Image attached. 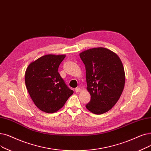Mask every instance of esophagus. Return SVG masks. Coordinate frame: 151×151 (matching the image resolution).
I'll list each match as a JSON object with an SVG mask.
<instances>
[{"instance_id":"1","label":"esophagus","mask_w":151,"mask_h":151,"mask_svg":"<svg viewBox=\"0 0 151 151\" xmlns=\"http://www.w3.org/2000/svg\"><path fill=\"white\" fill-rule=\"evenodd\" d=\"M81 91V89L79 88H75V92L76 93H79V92Z\"/></svg>"}]
</instances>
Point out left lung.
<instances>
[{
  "mask_svg": "<svg viewBox=\"0 0 151 151\" xmlns=\"http://www.w3.org/2000/svg\"><path fill=\"white\" fill-rule=\"evenodd\" d=\"M86 68L87 90L91 101L86 109L94 114L108 112L120 99L125 83L123 63L115 52L94 47L80 54Z\"/></svg>",
  "mask_w": 151,
  "mask_h": 151,
  "instance_id": "1",
  "label": "left lung"
}]
</instances>
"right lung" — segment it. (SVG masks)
I'll return each mask as SVG.
<instances>
[{
	"label": "right lung",
	"mask_w": 151,
	"mask_h": 151,
	"mask_svg": "<svg viewBox=\"0 0 151 151\" xmlns=\"http://www.w3.org/2000/svg\"><path fill=\"white\" fill-rule=\"evenodd\" d=\"M65 55H45L32 62L25 71L26 87L35 106L45 113L60 110L73 91L58 72Z\"/></svg>",
	"instance_id": "1"
}]
</instances>
